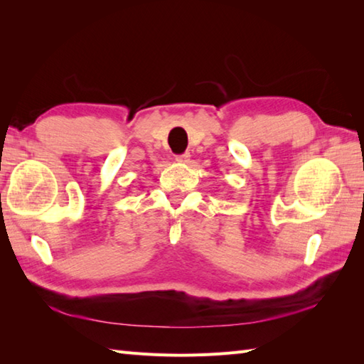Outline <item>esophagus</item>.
<instances>
[{"instance_id":"obj_1","label":"esophagus","mask_w":364,"mask_h":364,"mask_svg":"<svg viewBox=\"0 0 364 364\" xmlns=\"http://www.w3.org/2000/svg\"><path fill=\"white\" fill-rule=\"evenodd\" d=\"M175 159H176V162H189L191 154L189 153H184V154H180V156H176Z\"/></svg>"}]
</instances>
